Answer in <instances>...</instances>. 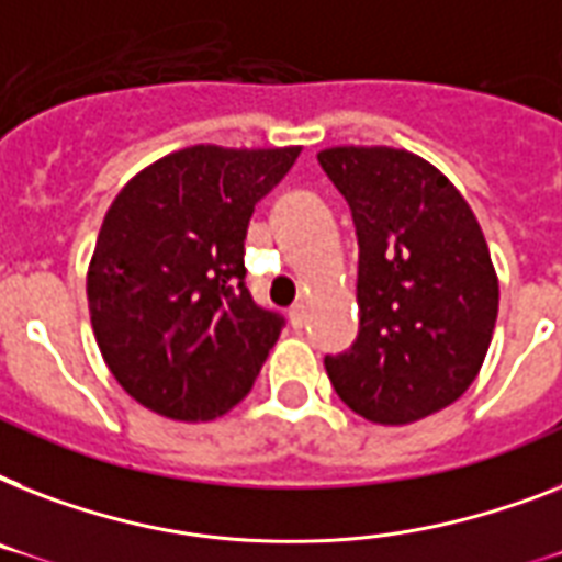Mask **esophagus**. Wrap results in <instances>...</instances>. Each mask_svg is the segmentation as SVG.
<instances>
[{"label": "esophagus", "mask_w": 562, "mask_h": 562, "mask_svg": "<svg viewBox=\"0 0 562 562\" xmlns=\"http://www.w3.org/2000/svg\"><path fill=\"white\" fill-rule=\"evenodd\" d=\"M289 317H291V326H294V329H300V326L306 324V317H308L306 303H294V306H291V312H289Z\"/></svg>", "instance_id": "34e87169"}]
</instances>
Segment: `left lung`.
<instances>
[{
  "label": "left lung",
  "instance_id": "obj_1",
  "mask_svg": "<svg viewBox=\"0 0 562 562\" xmlns=\"http://www.w3.org/2000/svg\"><path fill=\"white\" fill-rule=\"evenodd\" d=\"M359 236V338L326 356L335 393L370 423L405 426L461 400L493 341L498 277L463 194L387 145L317 154Z\"/></svg>",
  "mask_w": 562,
  "mask_h": 562
}]
</instances>
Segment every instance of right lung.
<instances>
[{"label": "right lung", "instance_id": "right-lung-1", "mask_svg": "<svg viewBox=\"0 0 562 562\" xmlns=\"http://www.w3.org/2000/svg\"><path fill=\"white\" fill-rule=\"evenodd\" d=\"M300 145H192L127 180L101 221L87 303L104 364L154 414L206 423L254 387L282 333L245 289L259 198Z\"/></svg>", "mask_w": 562, "mask_h": 562}]
</instances>
